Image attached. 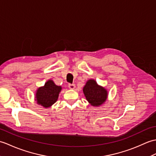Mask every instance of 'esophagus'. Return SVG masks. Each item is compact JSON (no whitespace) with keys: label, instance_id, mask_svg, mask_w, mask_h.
<instances>
[{"label":"esophagus","instance_id":"esophagus-1","mask_svg":"<svg viewBox=\"0 0 156 156\" xmlns=\"http://www.w3.org/2000/svg\"><path fill=\"white\" fill-rule=\"evenodd\" d=\"M69 88L71 89H74L75 88V84H71L69 83Z\"/></svg>","mask_w":156,"mask_h":156}]
</instances>
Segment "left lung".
<instances>
[{"label": "left lung", "instance_id": "8db88e82", "mask_svg": "<svg viewBox=\"0 0 156 156\" xmlns=\"http://www.w3.org/2000/svg\"><path fill=\"white\" fill-rule=\"evenodd\" d=\"M83 91L88 102L95 107H99L105 103L108 95L107 89L99 85L94 79L87 81Z\"/></svg>", "mask_w": 156, "mask_h": 156}]
</instances>
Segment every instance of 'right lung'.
Instances as JSON below:
<instances>
[{
    "instance_id": "1",
    "label": "right lung",
    "mask_w": 156,
    "mask_h": 156,
    "mask_svg": "<svg viewBox=\"0 0 156 156\" xmlns=\"http://www.w3.org/2000/svg\"><path fill=\"white\" fill-rule=\"evenodd\" d=\"M62 87L55 84L53 81H47L43 87L37 90L36 101L39 105L45 108L51 107L57 101Z\"/></svg>"
}]
</instances>
